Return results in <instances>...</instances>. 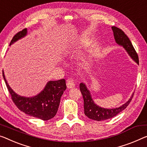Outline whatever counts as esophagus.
<instances>
[{
  "label": "esophagus",
  "mask_w": 147,
  "mask_h": 147,
  "mask_svg": "<svg viewBox=\"0 0 147 147\" xmlns=\"http://www.w3.org/2000/svg\"><path fill=\"white\" fill-rule=\"evenodd\" d=\"M66 85H67V87L68 88V89H73L74 87H75V85H76L75 81L72 80V79H69L67 81Z\"/></svg>",
  "instance_id": "1"
}]
</instances>
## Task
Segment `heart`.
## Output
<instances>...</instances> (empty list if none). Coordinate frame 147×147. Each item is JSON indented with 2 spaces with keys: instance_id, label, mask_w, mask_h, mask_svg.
Returning <instances> with one entry per match:
<instances>
[{
  "instance_id": "b5f03b06",
  "label": "heart",
  "mask_w": 147,
  "mask_h": 147,
  "mask_svg": "<svg viewBox=\"0 0 147 147\" xmlns=\"http://www.w3.org/2000/svg\"><path fill=\"white\" fill-rule=\"evenodd\" d=\"M77 44H78V43H76V42H74V45H72L71 49H74V47H76V45H77Z\"/></svg>"
}]
</instances>
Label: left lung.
I'll return each mask as SVG.
<instances>
[{
    "instance_id": "left-lung-1",
    "label": "left lung",
    "mask_w": 147,
    "mask_h": 147,
    "mask_svg": "<svg viewBox=\"0 0 147 147\" xmlns=\"http://www.w3.org/2000/svg\"><path fill=\"white\" fill-rule=\"evenodd\" d=\"M112 29L116 43L119 46L123 47V48L127 52L131 58L135 61L137 64H139L138 55H137L131 42L130 41L127 36L124 33L122 30L116 27H112ZM80 88L81 94L83 95V100H84V113L85 116L90 119L96 121L106 120V119L114 118L119 112H122L124 109H125L134 96V93H133L127 102L119 107L105 108L99 107L94 103L93 99L92 98L91 92L88 89L85 83H81Z\"/></svg>"
}]
</instances>
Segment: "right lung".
Segmentation results:
<instances>
[{"label":"right lung","mask_w":147,"mask_h":147,"mask_svg":"<svg viewBox=\"0 0 147 147\" xmlns=\"http://www.w3.org/2000/svg\"><path fill=\"white\" fill-rule=\"evenodd\" d=\"M28 34V29H24L13 36L9 46L22 39ZM3 76L11 94L13 102L19 109L29 116L47 121L54 118L59 107L61 96L66 89L64 79L57 81H49L39 94L31 97L20 95L13 91L5 78Z\"/></svg>","instance_id":"right-lung-1"}]
</instances>
